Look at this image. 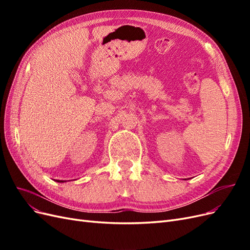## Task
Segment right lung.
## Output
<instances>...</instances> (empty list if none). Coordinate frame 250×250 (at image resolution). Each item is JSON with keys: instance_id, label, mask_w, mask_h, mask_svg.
I'll return each instance as SVG.
<instances>
[{"instance_id": "add662e5", "label": "right lung", "mask_w": 250, "mask_h": 250, "mask_svg": "<svg viewBox=\"0 0 250 250\" xmlns=\"http://www.w3.org/2000/svg\"><path fill=\"white\" fill-rule=\"evenodd\" d=\"M57 183H64V180H56Z\"/></svg>"}]
</instances>
